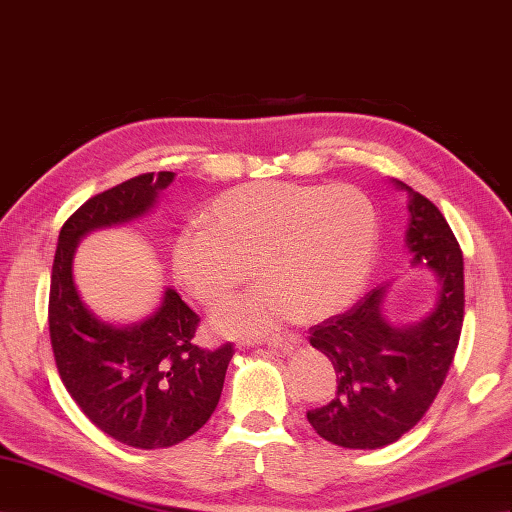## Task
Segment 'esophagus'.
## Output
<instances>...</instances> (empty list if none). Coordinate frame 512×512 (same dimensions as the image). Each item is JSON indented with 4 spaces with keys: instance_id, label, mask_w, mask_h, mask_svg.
Segmentation results:
<instances>
[{
    "instance_id": "esophagus-1",
    "label": "esophagus",
    "mask_w": 512,
    "mask_h": 512,
    "mask_svg": "<svg viewBox=\"0 0 512 512\" xmlns=\"http://www.w3.org/2000/svg\"><path fill=\"white\" fill-rule=\"evenodd\" d=\"M271 349H282V351H290L299 344V336L295 334H278L269 340H265Z\"/></svg>"
}]
</instances>
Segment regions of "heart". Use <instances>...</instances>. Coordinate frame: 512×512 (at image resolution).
I'll return each instance as SVG.
<instances>
[{
  "instance_id": "1",
  "label": "heart",
  "mask_w": 512,
  "mask_h": 512,
  "mask_svg": "<svg viewBox=\"0 0 512 512\" xmlns=\"http://www.w3.org/2000/svg\"><path fill=\"white\" fill-rule=\"evenodd\" d=\"M379 219L353 185L254 183L215 198L204 224L178 230L174 280L206 308L250 280L252 293L211 316L215 334L262 338L303 316L319 321L347 308L375 267Z\"/></svg>"
}]
</instances>
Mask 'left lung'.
I'll list each match as a JSON object with an SVG mask.
<instances>
[{
	"instance_id": "left-lung-1",
	"label": "left lung",
	"mask_w": 512,
	"mask_h": 512,
	"mask_svg": "<svg viewBox=\"0 0 512 512\" xmlns=\"http://www.w3.org/2000/svg\"><path fill=\"white\" fill-rule=\"evenodd\" d=\"M409 196L405 234L411 267L437 280L435 306L416 323L385 316L390 284L372 288L355 306L312 327L310 344L336 370V394L308 411V422L331 444L375 450L416 426L431 407L457 353L463 327V254L437 206L403 181Z\"/></svg>"
}]
</instances>
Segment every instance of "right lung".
Segmentation results:
<instances>
[{"mask_svg": "<svg viewBox=\"0 0 512 512\" xmlns=\"http://www.w3.org/2000/svg\"><path fill=\"white\" fill-rule=\"evenodd\" d=\"M172 181V172L142 174L81 204L60 230L51 271L49 334L62 383L94 426L142 450L181 444L213 416L232 344L196 347L200 319L174 288L144 321H103L79 295L73 258L86 234L148 215Z\"/></svg>", "mask_w": 512, "mask_h": 512, "instance_id": "add662e5", "label": "right lung"}]
</instances>
